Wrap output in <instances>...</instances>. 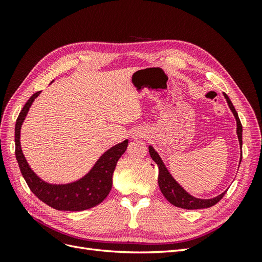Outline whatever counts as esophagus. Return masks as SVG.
<instances>
[{
    "label": "esophagus",
    "instance_id": "1",
    "mask_svg": "<svg viewBox=\"0 0 262 262\" xmlns=\"http://www.w3.org/2000/svg\"><path fill=\"white\" fill-rule=\"evenodd\" d=\"M143 136H144V134L143 133H142L141 131H134L133 133H132V138L133 139H141V138H143Z\"/></svg>",
    "mask_w": 262,
    "mask_h": 262
}]
</instances>
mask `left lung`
Instances as JSON below:
<instances>
[{
    "mask_svg": "<svg viewBox=\"0 0 262 262\" xmlns=\"http://www.w3.org/2000/svg\"><path fill=\"white\" fill-rule=\"evenodd\" d=\"M223 95L227 101V105H228L229 109H231V112L233 113V115L236 119V124H237L236 133H237V138H238L239 146L242 149L243 125H242L241 120L238 118V114H237V112L235 110L231 99H229V97L225 93H223ZM148 152H149L150 157H152V160L158 166V186H160L161 191L166 199H167L172 205H175V207L186 209V210H198V209L210 208V207H213L214 204H216L226 193L227 190H225L224 192H222L221 194H219L216 196L211 198V199H200V198H195V196L191 195L178 184L175 178L172 177V175L169 172L167 167H166V165L164 164L162 157L156 152L155 148L152 145H148ZM241 162H242V157H241Z\"/></svg>",
    "mask_w": 262,
    "mask_h": 262,
    "instance_id": "left-lung-1",
    "label": "left lung"
}]
</instances>
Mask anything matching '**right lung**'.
Returning a JSON list of instances; mask_svg holds the SVG:
<instances>
[{"label":"right lung","mask_w":262,"mask_h":262,"mask_svg":"<svg viewBox=\"0 0 262 262\" xmlns=\"http://www.w3.org/2000/svg\"><path fill=\"white\" fill-rule=\"evenodd\" d=\"M53 82V81H52ZM51 82V83H52ZM50 83V84H51ZM41 92L35 93L23 107L15 124V155L21 175L33 193L49 207L59 211H83L96 207L104 201L113 187V176L119 158L128 147L125 139L107 149L89 172L68 184H51L39 177L31 169L20 145V130L29 109Z\"/></svg>","instance_id":"obj_1"}]
</instances>
